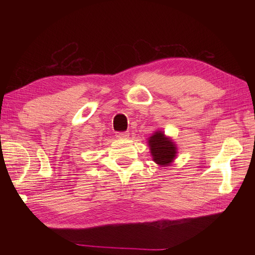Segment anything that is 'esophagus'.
I'll use <instances>...</instances> for the list:
<instances>
[{
	"label": "esophagus",
	"mask_w": 255,
	"mask_h": 255,
	"mask_svg": "<svg viewBox=\"0 0 255 255\" xmlns=\"http://www.w3.org/2000/svg\"><path fill=\"white\" fill-rule=\"evenodd\" d=\"M128 132H120V133H117V135H116V137H118L119 139H127V138H128Z\"/></svg>",
	"instance_id": "1"
}]
</instances>
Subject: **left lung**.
<instances>
[{
  "label": "left lung",
  "mask_w": 255,
  "mask_h": 255,
  "mask_svg": "<svg viewBox=\"0 0 255 255\" xmlns=\"http://www.w3.org/2000/svg\"><path fill=\"white\" fill-rule=\"evenodd\" d=\"M152 159L159 167L170 166L176 158L177 146L171 137L166 136L163 130L157 129L148 138Z\"/></svg>",
  "instance_id": "obj_1"
}]
</instances>
